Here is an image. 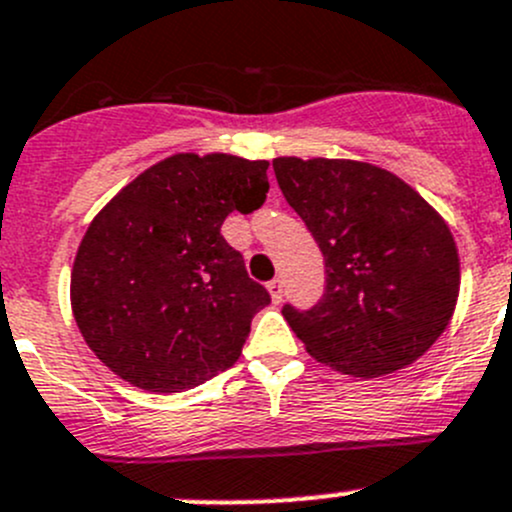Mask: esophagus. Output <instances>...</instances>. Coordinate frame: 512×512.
I'll list each match as a JSON object with an SVG mask.
<instances>
[{
    "label": "esophagus",
    "mask_w": 512,
    "mask_h": 512,
    "mask_svg": "<svg viewBox=\"0 0 512 512\" xmlns=\"http://www.w3.org/2000/svg\"><path fill=\"white\" fill-rule=\"evenodd\" d=\"M267 292H270L272 302L280 304L282 297H285V285H282V280H272V282H267Z\"/></svg>",
    "instance_id": "obj_1"
}]
</instances>
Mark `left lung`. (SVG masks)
Wrapping results in <instances>:
<instances>
[{
    "mask_svg": "<svg viewBox=\"0 0 512 512\" xmlns=\"http://www.w3.org/2000/svg\"><path fill=\"white\" fill-rule=\"evenodd\" d=\"M272 168L327 267L312 309H282L292 332L314 359L361 379L414 364L458 302L461 262L446 220L379 165L285 156Z\"/></svg>",
    "mask_w": 512,
    "mask_h": 512,
    "instance_id": "1",
    "label": "left lung"
}]
</instances>
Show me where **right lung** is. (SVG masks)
<instances>
[{
	"mask_svg": "<svg viewBox=\"0 0 512 512\" xmlns=\"http://www.w3.org/2000/svg\"><path fill=\"white\" fill-rule=\"evenodd\" d=\"M267 160L175 153L143 170L91 220L71 270L81 337L116 376L175 394L242 354L270 294L220 235L232 210L267 198Z\"/></svg>",
	"mask_w": 512,
	"mask_h": 512,
	"instance_id": "1",
	"label": "right lung"
}]
</instances>
